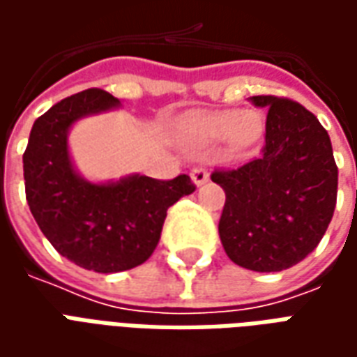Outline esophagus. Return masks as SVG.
I'll return each instance as SVG.
<instances>
[{"label": "esophagus", "mask_w": 357, "mask_h": 357, "mask_svg": "<svg viewBox=\"0 0 357 357\" xmlns=\"http://www.w3.org/2000/svg\"><path fill=\"white\" fill-rule=\"evenodd\" d=\"M191 179H193L197 185L206 183L208 181V170L204 166H195L193 170H191Z\"/></svg>", "instance_id": "obj_1"}]
</instances>
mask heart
Segmentation results:
<instances>
[{"instance_id": "heart-1", "label": "heart", "mask_w": 357, "mask_h": 357, "mask_svg": "<svg viewBox=\"0 0 357 357\" xmlns=\"http://www.w3.org/2000/svg\"><path fill=\"white\" fill-rule=\"evenodd\" d=\"M262 130V118L256 112L227 110L187 118L181 126V139L189 149L199 151L225 137L233 151H245L260 139Z\"/></svg>"}]
</instances>
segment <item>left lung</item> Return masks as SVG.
I'll return each instance as SVG.
<instances>
[{
    "label": "left lung",
    "mask_w": 357,
    "mask_h": 357,
    "mask_svg": "<svg viewBox=\"0 0 357 357\" xmlns=\"http://www.w3.org/2000/svg\"><path fill=\"white\" fill-rule=\"evenodd\" d=\"M250 101L268 109L264 147L248 162L212 172L225 191L218 231L231 262L281 271L323 239L337 206L338 168L329 133L300 102L275 95Z\"/></svg>",
    "instance_id": "left-lung-1"
}]
</instances>
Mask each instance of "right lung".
Returning a JSON list of instances; mask_svg holds the SVG:
<instances>
[{
    "label": "right lung",
    "instance_id": "obj_1",
    "mask_svg": "<svg viewBox=\"0 0 357 357\" xmlns=\"http://www.w3.org/2000/svg\"><path fill=\"white\" fill-rule=\"evenodd\" d=\"M114 105L116 97L99 88L66 97L36 120L22 155L26 201L42 233L59 255L97 273L126 271L149 260L166 210L197 189L187 174L174 179L132 176L95 185L74 172L68 128Z\"/></svg>",
    "mask_w": 357,
    "mask_h": 357
}]
</instances>
